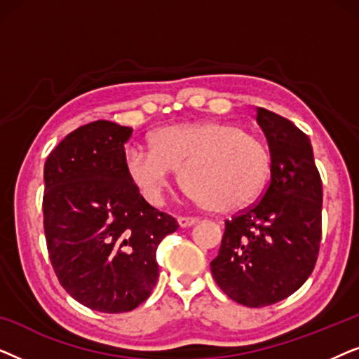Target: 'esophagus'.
<instances>
[{
	"instance_id": "esophagus-1",
	"label": "esophagus",
	"mask_w": 359,
	"mask_h": 359,
	"mask_svg": "<svg viewBox=\"0 0 359 359\" xmlns=\"http://www.w3.org/2000/svg\"><path fill=\"white\" fill-rule=\"evenodd\" d=\"M196 222H198L196 217H186V215H180L178 217V224L181 227H191V225H194Z\"/></svg>"
}]
</instances>
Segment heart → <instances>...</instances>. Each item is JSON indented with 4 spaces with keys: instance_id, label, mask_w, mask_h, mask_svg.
Here are the masks:
<instances>
[{
    "instance_id": "heart-1",
    "label": "heart",
    "mask_w": 359,
    "mask_h": 359,
    "mask_svg": "<svg viewBox=\"0 0 359 359\" xmlns=\"http://www.w3.org/2000/svg\"><path fill=\"white\" fill-rule=\"evenodd\" d=\"M126 168L150 203L158 204L173 170L208 208L232 212L252 203L269 171V154L257 137L222 122H188L156 130L151 150L132 147Z\"/></svg>"
}]
</instances>
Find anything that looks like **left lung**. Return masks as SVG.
Masks as SVG:
<instances>
[{"label":"left lung","instance_id":"1","mask_svg":"<svg viewBox=\"0 0 359 359\" xmlns=\"http://www.w3.org/2000/svg\"><path fill=\"white\" fill-rule=\"evenodd\" d=\"M271 151V180L262 199L225 220L210 262L217 286L248 307L296 292L316 266L322 237V180L309 137L291 121L258 107Z\"/></svg>","mask_w":359,"mask_h":359}]
</instances>
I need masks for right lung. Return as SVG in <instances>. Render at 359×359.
Returning a JSON list of instances; mask_svg holds the SVG:
<instances>
[{
  "label": "right lung",
  "mask_w": 359,
  "mask_h": 359,
  "mask_svg": "<svg viewBox=\"0 0 359 359\" xmlns=\"http://www.w3.org/2000/svg\"><path fill=\"white\" fill-rule=\"evenodd\" d=\"M132 129L109 121L78 127L43 166V230L58 283L88 309L129 312L158 279L156 248L180 227L151 208L126 168Z\"/></svg>",
  "instance_id": "1"
}]
</instances>
